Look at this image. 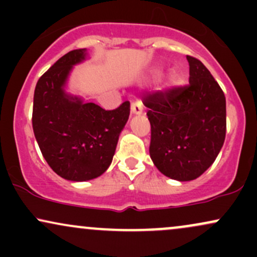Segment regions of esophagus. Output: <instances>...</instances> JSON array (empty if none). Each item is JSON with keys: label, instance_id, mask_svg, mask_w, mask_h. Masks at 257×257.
Wrapping results in <instances>:
<instances>
[{"label": "esophagus", "instance_id": "1", "mask_svg": "<svg viewBox=\"0 0 257 257\" xmlns=\"http://www.w3.org/2000/svg\"><path fill=\"white\" fill-rule=\"evenodd\" d=\"M131 110H132L133 114H138V116H139V114L143 113V104H141L140 101L133 102Z\"/></svg>", "mask_w": 257, "mask_h": 257}]
</instances>
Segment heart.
Segmentation results:
<instances>
[{
  "mask_svg": "<svg viewBox=\"0 0 257 257\" xmlns=\"http://www.w3.org/2000/svg\"><path fill=\"white\" fill-rule=\"evenodd\" d=\"M156 75H161V70H156ZM169 81H170V83H175L176 76L174 75V73H172V75L169 76Z\"/></svg>",
  "mask_w": 257,
  "mask_h": 257,
  "instance_id": "b5f03b06",
  "label": "heart"
}]
</instances>
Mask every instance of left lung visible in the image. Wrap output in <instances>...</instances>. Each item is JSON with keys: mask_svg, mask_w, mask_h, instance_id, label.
<instances>
[{"mask_svg": "<svg viewBox=\"0 0 257 257\" xmlns=\"http://www.w3.org/2000/svg\"><path fill=\"white\" fill-rule=\"evenodd\" d=\"M186 58L190 84L144 98L153 164L181 182L199 178L214 163L226 137L225 94L202 61Z\"/></svg>", "mask_w": 257, "mask_h": 257, "instance_id": "1", "label": "left lung"}]
</instances>
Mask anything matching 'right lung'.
<instances>
[{
    "mask_svg": "<svg viewBox=\"0 0 257 257\" xmlns=\"http://www.w3.org/2000/svg\"><path fill=\"white\" fill-rule=\"evenodd\" d=\"M87 57V49H75L43 73L35 88L32 111V128L44 159L59 176L76 182L107 170L131 113L129 101L106 111L67 93L73 66Z\"/></svg>",
    "mask_w": 257,
    "mask_h": 257,
    "instance_id": "add662e5",
    "label": "right lung"
}]
</instances>
